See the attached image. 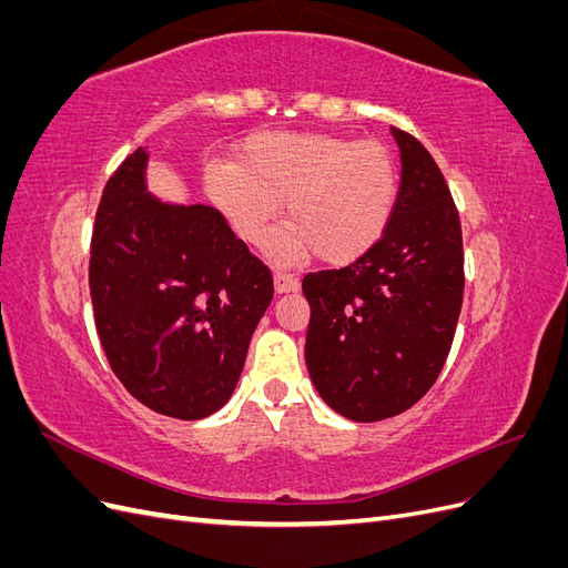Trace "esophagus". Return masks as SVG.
<instances>
[{
    "instance_id": "obj_1",
    "label": "esophagus",
    "mask_w": 568,
    "mask_h": 568,
    "mask_svg": "<svg viewBox=\"0 0 568 568\" xmlns=\"http://www.w3.org/2000/svg\"><path fill=\"white\" fill-rule=\"evenodd\" d=\"M274 288H277V294H288V291L298 288V280L294 277V274L277 270L274 272Z\"/></svg>"
}]
</instances>
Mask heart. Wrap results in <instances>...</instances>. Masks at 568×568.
<instances>
[{
  "label": "heart",
  "instance_id": "1",
  "mask_svg": "<svg viewBox=\"0 0 568 568\" xmlns=\"http://www.w3.org/2000/svg\"><path fill=\"white\" fill-rule=\"evenodd\" d=\"M209 194L234 232L261 246L280 215L291 225L272 251L298 261L311 251L322 263L346 265L386 234L398 199V168L386 144L329 132H257L236 146L234 163L205 173Z\"/></svg>",
  "mask_w": 568,
  "mask_h": 568
}]
</instances>
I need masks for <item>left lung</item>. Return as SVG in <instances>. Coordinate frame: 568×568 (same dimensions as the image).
I'll list each match as a JSON object with an SVG mask.
<instances>
[{"mask_svg":"<svg viewBox=\"0 0 568 568\" xmlns=\"http://www.w3.org/2000/svg\"><path fill=\"white\" fill-rule=\"evenodd\" d=\"M390 130L403 173L386 234L351 265L303 277L307 372L322 400L353 422L400 415L434 386L464 296L448 182L417 136Z\"/></svg>","mask_w":568,"mask_h":568,"instance_id":"obj_1","label":"left lung"}]
</instances>
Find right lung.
<instances>
[{"instance_id": "1", "label": "right lung", "mask_w": 568, "mask_h": 568, "mask_svg": "<svg viewBox=\"0 0 568 568\" xmlns=\"http://www.w3.org/2000/svg\"><path fill=\"white\" fill-rule=\"evenodd\" d=\"M136 149L109 178L90 244V296L113 374L136 400L203 419L230 400L272 301V272L211 205H165Z\"/></svg>"}]
</instances>
